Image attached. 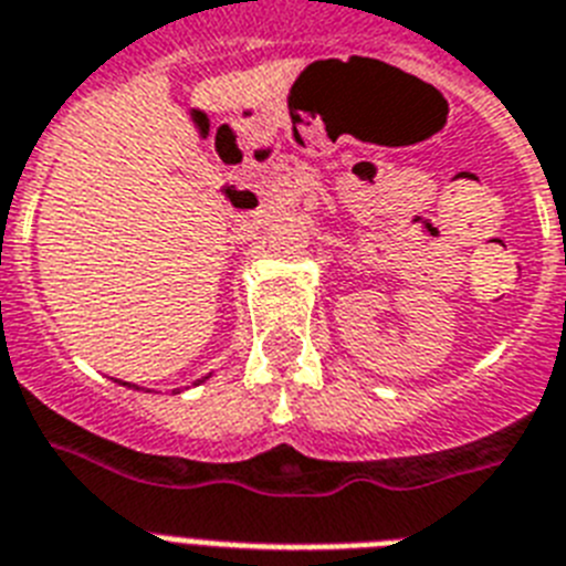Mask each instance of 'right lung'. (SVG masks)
I'll return each instance as SVG.
<instances>
[{
    "instance_id": "right-lung-1",
    "label": "right lung",
    "mask_w": 566,
    "mask_h": 566,
    "mask_svg": "<svg viewBox=\"0 0 566 566\" xmlns=\"http://www.w3.org/2000/svg\"><path fill=\"white\" fill-rule=\"evenodd\" d=\"M208 378V376H205ZM118 385H126V387H135V385H129V381H118ZM135 390H138V387H135ZM172 394H179V390H172Z\"/></svg>"
}]
</instances>
